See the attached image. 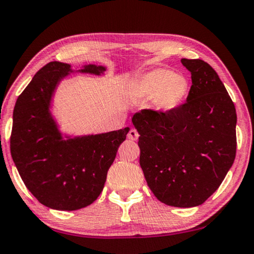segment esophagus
Returning a JSON list of instances; mask_svg holds the SVG:
<instances>
[{
    "label": "esophagus",
    "instance_id": "esophagus-1",
    "mask_svg": "<svg viewBox=\"0 0 254 254\" xmlns=\"http://www.w3.org/2000/svg\"><path fill=\"white\" fill-rule=\"evenodd\" d=\"M127 138L130 140H137L139 138V133L135 128H131L127 133Z\"/></svg>",
    "mask_w": 254,
    "mask_h": 254
}]
</instances>
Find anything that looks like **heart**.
I'll list each match as a JSON object with an SVG mask.
<instances>
[{
  "label": "heart",
  "mask_w": 254,
  "mask_h": 254,
  "mask_svg": "<svg viewBox=\"0 0 254 254\" xmlns=\"http://www.w3.org/2000/svg\"><path fill=\"white\" fill-rule=\"evenodd\" d=\"M189 91V81L184 74L166 68H154L135 79L131 96L138 100L151 99L158 111L168 112L179 106Z\"/></svg>",
  "instance_id": "b5f03b06"
}]
</instances>
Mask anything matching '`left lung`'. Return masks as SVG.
I'll use <instances>...</instances> for the list:
<instances>
[{
  "mask_svg": "<svg viewBox=\"0 0 254 254\" xmlns=\"http://www.w3.org/2000/svg\"><path fill=\"white\" fill-rule=\"evenodd\" d=\"M190 71L187 101L168 112L132 117L140 137V166L158 200L203 204L224 181L236 155V109L217 71L200 59H181Z\"/></svg>",
  "mask_w": 254,
  "mask_h": 254,
  "instance_id": "1",
  "label": "left lung"
}]
</instances>
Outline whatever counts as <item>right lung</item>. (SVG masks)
Masks as SVG:
<instances>
[{
    "mask_svg": "<svg viewBox=\"0 0 254 254\" xmlns=\"http://www.w3.org/2000/svg\"><path fill=\"white\" fill-rule=\"evenodd\" d=\"M104 66L86 65L79 73L100 75ZM70 65L51 62L35 74L13 109L10 150L25 186L43 205L74 211L98 198L119 146L130 127L100 134L66 137L50 113L57 85Z\"/></svg>",
    "mask_w": 254,
    "mask_h": 254,
    "instance_id": "1",
    "label": "right lung"
}]
</instances>
